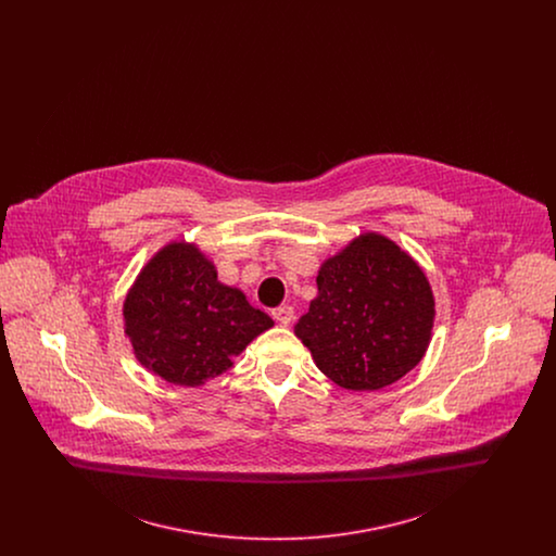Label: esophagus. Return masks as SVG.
I'll return each instance as SVG.
<instances>
[{"label":"esophagus","mask_w":556,"mask_h":556,"mask_svg":"<svg viewBox=\"0 0 556 556\" xmlns=\"http://www.w3.org/2000/svg\"><path fill=\"white\" fill-rule=\"evenodd\" d=\"M273 317H275L277 323H281V325H290L291 320H293V308L291 306H279V308L273 311Z\"/></svg>","instance_id":"34e87169"}]
</instances>
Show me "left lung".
<instances>
[{"mask_svg": "<svg viewBox=\"0 0 556 556\" xmlns=\"http://www.w3.org/2000/svg\"><path fill=\"white\" fill-rule=\"evenodd\" d=\"M317 288L293 333L333 383L375 392L421 363L435 300L424 268L396 241L361 233L320 265Z\"/></svg>", "mask_w": 556, "mask_h": 556, "instance_id": "left-lung-1", "label": "left lung"}]
</instances>
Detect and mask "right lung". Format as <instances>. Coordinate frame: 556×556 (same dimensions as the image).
I'll return each instance as SVG.
<instances>
[{"mask_svg": "<svg viewBox=\"0 0 556 556\" xmlns=\"http://www.w3.org/2000/svg\"><path fill=\"white\" fill-rule=\"evenodd\" d=\"M125 333L141 367L198 388L233 367V356L275 323L243 291L218 281L211 258L170 241L139 270L123 304Z\"/></svg>", "mask_w": 556, "mask_h": 556, "instance_id": "add662e5", "label": "right lung"}]
</instances>
